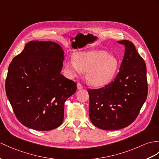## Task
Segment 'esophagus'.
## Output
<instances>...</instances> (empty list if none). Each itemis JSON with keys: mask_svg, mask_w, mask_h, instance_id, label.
Listing matches in <instances>:
<instances>
[{"mask_svg": "<svg viewBox=\"0 0 159 159\" xmlns=\"http://www.w3.org/2000/svg\"><path fill=\"white\" fill-rule=\"evenodd\" d=\"M77 89H79V90L83 88V86L80 83H77Z\"/></svg>", "mask_w": 159, "mask_h": 159, "instance_id": "esophagus-1", "label": "esophagus"}]
</instances>
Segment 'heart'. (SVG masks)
Wrapping results in <instances>:
<instances>
[{
	"label": "heart",
	"mask_w": 159,
	"mask_h": 159,
	"mask_svg": "<svg viewBox=\"0 0 159 159\" xmlns=\"http://www.w3.org/2000/svg\"><path fill=\"white\" fill-rule=\"evenodd\" d=\"M119 62L115 56L105 50H92L77 52L74 59L65 62V67L71 77L87 71L88 82L95 86H103L115 77Z\"/></svg>",
	"instance_id": "1"
}]
</instances>
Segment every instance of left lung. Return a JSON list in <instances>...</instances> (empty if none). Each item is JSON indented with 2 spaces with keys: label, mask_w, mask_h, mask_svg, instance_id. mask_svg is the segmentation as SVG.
<instances>
[{
  "label": "left lung",
  "mask_w": 159,
  "mask_h": 159,
  "mask_svg": "<svg viewBox=\"0 0 159 159\" xmlns=\"http://www.w3.org/2000/svg\"><path fill=\"white\" fill-rule=\"evenodd\" d=\"M116 78L105 87L88 89L89 116L96 127L117 130L129 125L136 119L148 94L146 63L129 40Z\"/></svg>",
  "instance_id": "left-lung-1"
}]
</instances>
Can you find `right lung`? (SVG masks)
<instances>
[{
    "label": "right lung",
    "instance_id": "1",
    "mask_svg": "<svg viewBox=\"0 0 159 159\" xmlns=\"http://www.w3.org/2000/svg\"><path fill=\"white\" fill-rule=\"evenodd\" d=\"M64 52L51 41H31L9 65L6 94L23 125L49 131L63 121L66 100L77 90L76 83L61 74Z\"/></svg>",
    "mask_w": 159,
    "mask_h": 159
}]
</instances>
